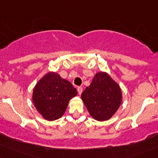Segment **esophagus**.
Segmentation results:
<instances>
[{
  "instance_id": "esophagus-1",
  "label": "esophagus",
  "mask_w": 158,
  "mask_h": 158,
  "mask_svg": "<svg viewBox=\"0 0 158 158\" xmlns=\"http://www.w3.org/2000/svg\"><path fill=\"white\" fill-rule=\"evenodd\" d=\"M83 91V88L81 87H77V92H78L79 94H81V93H82Z\"/></svg>"
}]
</instances>
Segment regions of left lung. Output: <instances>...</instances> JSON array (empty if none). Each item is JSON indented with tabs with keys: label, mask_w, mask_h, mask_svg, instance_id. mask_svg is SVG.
<instances>
[{
	"label": "left lung",
	"mask_w": 158,
	"mask_h": 158,
	"mask_svg": "<svg viewBox=\"0 0 158 158\" xmlns=\"http://www.w3.org/2000/svg\"><path fill=\"white\" fill-rule=\"evenodd\" d=\"M91 116L98 121L111 118L122 102L119 86L106 73L99 72L81 94Z\"/></svg>",
	"instance_id": "left-lung-1"
}]
</instances>
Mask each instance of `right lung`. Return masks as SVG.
I'll return each instance as SVG.
<instances>
[{"label":"right lung","instance_id":"obj_1","mask_svg":"<svg viewBox=\"0 0 158 158\" xmlns=\"http://www.w3.org/2000/svg\"><path fill=\"white\" fill-rule=\"evenodd\" d=\"M77 94V90L69 81L56 73L49 72L35 85L32 100L43 118L53 121L64 114L69 100Z\"/></svg>","mask_w":158,"mask_h":158}]
</instances>
